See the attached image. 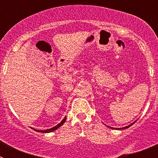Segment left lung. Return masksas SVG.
I'll use <instances>...</instances> for the list:
<instances>
[{
  "label": "left lung",
  "instance_id": "1",
  "mask_svg": "<svg viewBox=\"0 0 158 158\" xmlns=\"http://www.w3.org/2000/svg\"><path fill=\"white\" fill-rule=\"evenodd\" d=\"M137 121V120H136ZM136 121H135V122L134 123H132L131 124H130V125H128V126H127V127H121V128H115V127H110V128H111V129H115V130H123V129H127V128H129L131 126H132V125H133L134 123H135V122H136Z\"/></svg>",
  "mask_w": 158,
  "mask_h": 158
}]
</instances>
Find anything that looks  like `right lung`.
Wrapping results in <instances>:
<instances>
[{
    "mask_svg": "<svg viewBox=\"0 0 158 158\" xmlns=\"http://www.w3.org/2000/svg\"><path fill=\"white\" fill-rule=\"evenodd\" d=\"M65 120H66V117H65V118H64L62 120V122L60 123H58V125H56V126L54 127H52V128H50V129L45 130V131H39V130H35V129H34V128H32V129L34 130V131H37V132H41V133H51V132H53V131H56V130L58 129V128H59L61 126H62V125L64 124V123L65 122Z\"/></svg>",
    "mask_w": 158,
    "mask_h": 158,
    "instance_id": "right-lung-1",
    "label": "right lung"
}]
</instances>
